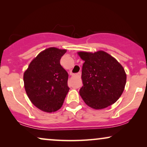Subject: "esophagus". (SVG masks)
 <instances>
[{"label": "esophagus", "mask_w": 147, "mask_h": 147, "mask_svg": "<svg viewBox=\"0 0 147 147\" xmlns=\"http://www.w3.org/2000/svg\"><path fill=\"white\" fill-rule=\"evenodd\" d=\"M72 76H81V72H79V73H78V74H72Z\"/></svg>", "instance_id": "1"}]
</instances>
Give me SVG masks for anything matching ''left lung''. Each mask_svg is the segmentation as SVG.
<instances>
[{
    "mask_svg": "<svg viewBox=\"0 0 147 147\" xmlns=\"http://www.w3.org/2000/svg\"><path fill=\"white\" fill-rule=\"evenodd\" d=\"M84 60L80 94L94 109H102L117 101L124 91L126 75L115 58L103 51L79 52Z\"/></svg>",
    "mask_w": 147,
    "mask_h": 147,
    "instance_id": "left-lung-1",
    "label": "left lung"
}]
</instances>
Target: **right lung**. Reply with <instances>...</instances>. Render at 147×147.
Listing matches in <instances>:
<instances>
[{
	"mask_svg": "<svg viewBox=\"0 0 147 147\" xmlns=\"http://www.w3.org/2000/svg\"><path fill=\"white\" fill-rule=\"evenodd\" d=\"M65 49L50 47L30 63L24 73L26 93L31 102L46 112L57 111L69 92L68 74L60 64Z\"/></svg>",
	"mask_w": 147,
	"mask_h": 147,
	"instance_id": "obj_1",
	"label": "right lung"
}]
</instances>
